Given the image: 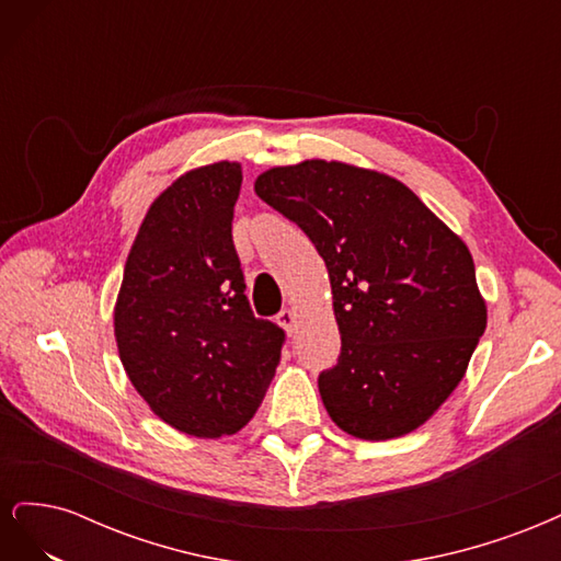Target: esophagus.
Instances as JSON below:
<instances>
[{
    "label": "esophagus",
    "instance_id": "obj_1",
    "mask_svg": "<svg viewBox=\"0 0 561 561\" xmlns=\"http://www.w3.org/2000/svg\"><path fill=\"white\" fill-rule=\"evenodd\" d=\"M276 320H278V325L287 332V334H293L295 332V322H297V313H295V309H283L278 316H276Z\"/></svg>",
    "mask_w": 561,
    "mask_h": 561
}]
</instances>
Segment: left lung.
Returning <instances> with one entry per match:
<instances>
[{
	"label": "left lung",
	"instance_id": "left-lung-1",
	"mask_svg": "<svg viewBox=\"0 0 561 561\" xmlns=\"http://www.w3.org/2000/svg\"><path fill=\"white\" fill-rule=\"evenodd\" d=\"M254 192L325 260L342 353L320 371L344 433L400 437L463 379L486 328L468 245L400 180L342 161L268 168Z\"/></svg>",
	"mask_w": 561,
	"mask_h": 561
}]
</instances>
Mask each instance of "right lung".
Returning a JSON list of instances; mask_svg holds the SVG:
<instances>
[{
    "label": "right lung",
    "instance_id": "add662e5",
    "mask_svg": "<svg viewBox=\"0 0 561 561\" xmlns=\"http://www.w3.org/2000/svg\"><path fill=\"white\" fill-rule=\"evenodd\" d=\"M241 163L180 175L151 203L114 307L118 358L161 421L194 437L239 433L280 363L285 332L252 316L231 239Z\"/></svg>",
    "mask_w": 561,
    "mask_h": 561
}]
</instances>
